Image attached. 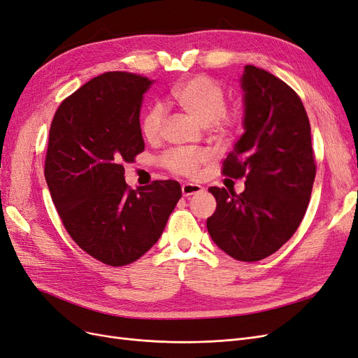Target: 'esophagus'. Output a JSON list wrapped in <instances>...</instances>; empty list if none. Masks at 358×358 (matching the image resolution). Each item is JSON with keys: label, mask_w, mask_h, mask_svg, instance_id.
Wrapping results in <instances>:
<instances>
[{"label": "esophagus", "mask_w": 358, "mask_h": 358, "mask_svg": "<svg viewBox=\"0 0 358 358\" xmlns=\"http://www.w3.org/2000/svg\"><path fill=\"white\" fill-rule=\"evenodd\" d=\"M201 191H203V188L200 185H197V183H183V185H182L183 197L194 196V194H199Z\"/></svg>", "instance_id": "esophagus-1"}]
</instances>
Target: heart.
Wrapping results in <instances>:
<instances>
[{
    "label": "heart",
    "instance_id": "b5f03b06",
    "mask_svg": "<svg viewBox=\"0 0 358 358\" xmlns=\"http://www.w3.org/2000/svg\"><path fill=\"white\" fill-rule=\"evenodd\" d=\"M170 99L179 109L196 119L203 127H208L213 131H225L236 124L239 113L237 110H227L224 88L208 76H194L187 80L178 83L170 92ZM166 113L162 106L155 104L149 107L142 117V133L149 142L157 140L164 127ZM209 154L204 150L175 149L170 150L161 162L167 170L179 176L192 178L197 175L199 167L209 161Z\"/></svg>",
    "mask_w": 358,
    "mask_h": 358
}]
</instances>
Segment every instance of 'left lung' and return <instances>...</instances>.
<instances>
[{
    "label": "left lung",
    "mask_w": 358,
    "mask_h": 358,
    "mask_svg": "<svg viewBox=\"0 0 358 358\" xmlns=\"http://www.w3.org/2000/svg\"><path fill=\"white\" fill-rule=\"evenodd\" d=\"M241 88L245 133L227 155L222 173L245 178V189L236 194L210 187L216 210L206 225L225 254L258 262L299 229L315 179V159L306 110L285 82L246 66Z\"/></svg>",
    "instance_id": "8db88e82"
}]
</instances>
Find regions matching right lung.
Listing matches in <instances>:
<instances>
[{
  "label": "right lung",
  "mask_w": 358,
  "mask_h": 358,
  "mask_svg": "<svg viewBox=\"0 0 358 358\" xmlns=\"http://www.w3.org/2000/svg\"><path fill=\"white\" fill-rule=\"evenodd\" d=\"M152 83L133 73H104L64 100L53 116L45 178L62 224L85 252L109 266L136 262L152 248L182 189L155 180L129 189L125 162L143 152L140 107Z\"/></svg>",
  "instance_id": "right-lung-1"
}]
</instances>
